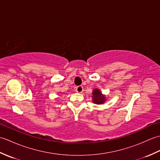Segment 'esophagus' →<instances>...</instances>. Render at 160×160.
<instances>
[{
  "label": "esophagus",
  "mask_w": 160,
  "mask_h": 160,
  "mask_svg": "<svg viewBox=\"0 0 160 160\" xmlns=\"http://www.w3.org/2000/svg\"><path fill=\"white\" fill-rule=\"evenodd\" d=\"M76 91L78 93H82L83 92V87L82 86H78L76 87Z\"/></svg>",
  "instance_id": "esophagus-1"
}]
</instances>
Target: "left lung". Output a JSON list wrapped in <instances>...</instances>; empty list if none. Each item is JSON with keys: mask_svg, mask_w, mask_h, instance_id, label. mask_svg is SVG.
<instances>
[{"mask_svg": "<svg viewBox=\"0 0 160 160\" xmlns=\"http://www.w3.org/2000/svg\"><path fill=\"white\" fill-rule=\"evenodd\" d=\"M93 96H92V102L94 104H102L105 102V96L104 95L101 93V91L98 89H95L93 90Z\"/></svg>", "mask_w": 160, "mask_h": 160, "instance_id": "8db88e82", "label": "left lung"}]
</instances>
